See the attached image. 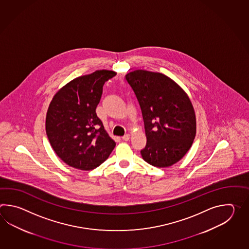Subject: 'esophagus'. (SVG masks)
<instances>
[{
    "label": "esophagus",
    "mask_w": 249,
    "mask_h": 249,
    "mask_svg": "<svg viewBox=\"0 0 249 249\" xmlns=\"http://www.w3.org/2000/svg\"><path fill=\"white\" fill-rule=\"evenodd\" d=\"M122 139L123 141H124V142L129 141V140H130V134H129V133H127V134H125L124 136H123Z\"/></svg>",
    "instance_id": "obj_1"
}]
</instances>
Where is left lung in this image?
I'll list each match as a JSON object with an SVG mask.
<instances>
[{
  "label": "left lung",
  "mask_w": 249,
  "mask_h": 249,
  "mask_svg": "<svg viewBox=\"0 0 249 249\" xmlns=\"http://www.w3.org/2000/svg\"><path fill=\"white\" fill-rule=\"evenodd\" d=\"M142 113L147 145L141 151L151 165L176 164L196 136V114L185 90L167 75L137 69L125 74Z\"/></svg>",
  "instance_id": "left-lung-1"
}]
</instances>
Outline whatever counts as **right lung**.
I'll return each instance as SVG.
<instances>
[{"label": "right lung", "mask_w": 249, "mask_h": 249, "mask_svg": "<svg viewBox=\"0 0 249 249\" xmlns=\"http://www.w3.org/2000/svg\"><path fill=\"white\" fill-rule=\"evenodd\" d=\"M116 74L96 70L71 80L53 96L46 114V133L55 153L71 167L94 169L116 146L96 114L103 85Z\"/></svg>", "instance_id": "right-lung-1"}]
</instances>
